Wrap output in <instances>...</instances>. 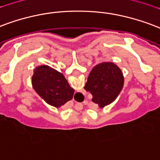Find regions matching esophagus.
Segmentation results:
<instances>
[{
  "mask_svg": "<svg viewBox=\"0 0 160 160\" xmlns=\"http://www.w3.org/2000/svg\"><path fill=\"white\" fill-rule=\"evenodd\" d=\"M80 109H82V108H83V104L82 103H80Z\"/></svg>",
  "mask_w": 160,
  "mask_h": 160,
  "instance_id": "obj_1",
  "label": "esophagus"
}]
</instances>
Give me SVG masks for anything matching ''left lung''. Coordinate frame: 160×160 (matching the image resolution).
<instances>
[{"mask_svg":"<svg viewBox=\"0 0 160 160\" xmlns=\"http://www.w3.org/2000/svg\"><path fill=\"white\" fill-rule=\"evenodd\" d=\"M123 86L121 69L113 62H104L92 68L84 88L92 95V101L102 108L116 99Z\"/></svg>","mask_w":160,"mask_h":160,"instance_id":"1","label":"left lung"}]
</instances>
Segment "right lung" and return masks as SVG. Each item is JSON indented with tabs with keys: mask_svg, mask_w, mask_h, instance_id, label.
I'll use <instances>...</instances> for the list:
<instances>
[{
	"mask_svg": "<svg viewBox=\"0 0 160 160\" xmlns=\"http://www.w3.org/2000/svg\"><path fill=\"white\" fill-rule=\"evenodd\" d=\"M32 86L38 95L55 108H60L71 100L74 92L64 75L47 65L35 68L32 76Z\"/></svg>",
	"mask_w": 160,
	"mask_h": 160,
	"instance_id": "1",
	"label": "right lung"
}]
</instances>
